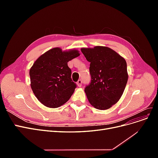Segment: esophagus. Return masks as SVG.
I'll return each mask as SVG.
<instances>
[{"instance_id": "esophagus-1", "label": "esophagus", "mask_w": 158, "mask_h": 158, "mask_svg": "<svg viewBox=\"0 0 158 158\" xmlns=\"http://www.w3.org/2000/svg\"><path fill=\"white\" fill-rule=\"evenodd\" d=\"M82 80H81V79L78 80V82H77V85H78V86L81 87V86H82Z\"/></svg>"}]
</instances>
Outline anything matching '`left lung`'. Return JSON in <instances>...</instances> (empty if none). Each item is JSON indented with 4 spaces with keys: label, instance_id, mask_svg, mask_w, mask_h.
I'll use <instances>...</instances> for the list:
<instances>
[{
    "label": "left lung",
    "instance_id": "8db88e82",
    "mask_svg": "<svg viewBox=\"0 0 158 158\" xmlns=\"http://www.w3.org/2000/svg\"><path fill=\"white\" fill-rule=\"evenodd\" d=\"M90 63L91 82L85 88L89 102L100 110L109 109L123 94L128 81L125 59L107 47L81 49Z\"/></svg>",
    "mask_w": 158,
    "mask_h": 158
}]
</instances>
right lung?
Listing matches in <instances>:
<instances>
[{"instance_id": "obj_1", "label": "right lung", "mask_w": 158, "mask_h": 158, "mask_svg": "<svg viewBox=\"0 0 158 158\" xmlns=\"http://www.w3.org/2000/svg\"><path fill=\"white\" fill-rule=\"evenodd\" d=\"M80 55L77 50L63 51L56 47L40 56L30 70L31 88L45 106L56 108L70 98L76 88L68 62Z\"/></svg>"}]
</instances>
